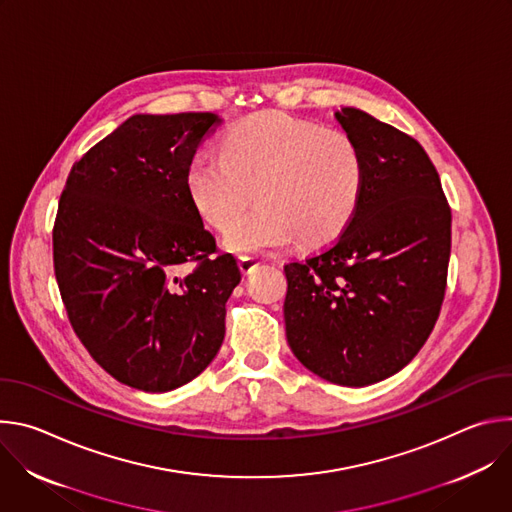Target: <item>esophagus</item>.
<instances>
[{
    "mask_svg": "<svg viewBox=\"0 0 512 512\" xmlns=\"http://www.w3.org/2000/svg\"><path fill=\"white\" fill-rule=\"evenodd\" d=\"M257 265H259V259L257 257H241L239 259V267H241V271H243V275H249V273H253L255 269H257Z\"/></svg>",
    "mask_w": 512,
    "mask_h": 512,
    "instance_id": "obj_1",
    "label": "esophagus"
}]
</instances>
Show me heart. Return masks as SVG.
I'll return each instance as SVG.
<instances>
[{
    "label": "heart",
    "mask_w": 512,
    "mask_h": 512,
    "mask_svg": "<svg viewBox=\"0 0 512 512\" xmlns=\"http://www.w3.org/2000/svg\"><path fill=\"white\" fill-rule=\"evenodd\" d=\"M364 180L367 164L352 135L279 111L243 119L225 135L223 152L200 150L186 170L194 208L221 231L258 190L262 204L225 237L233 253L273 249L291 237L304 245L336 237L358 208Z\"/></svg>",
    "instance_id": "1"
}]
</instances>
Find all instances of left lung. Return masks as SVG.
<instances>
[{
    "instance_id": "8db88e82",
    "label": "left lung",
    "mask_w": 512,
    "mask_h": 512,
    "mask_svg": "<svg viewBox=\"0 0 512 512\" xmlns=\"http://www.w3.org/2000/svg\"><path fill=\"white\" fill-rule=\"evenodd\" d=\"M334 117L360 145L367 180L338 241L283 267V320L308 371L367 387L407 367L440 316L452 212L413 137L356 107Z\"/></svg>"
}]
</instances>
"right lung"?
<instances>
[{
    "label": "right lung",
    "instance_id": "1",
    "mask_svg": "<svg viewBox=\"0 0 512 512\" xmlns=\"http://www.w3.org/2000/svg\"><path fill=\"white\" fill-rule=\"evenodd\" d=\"M214 113H137L75 166L58 202L54 273L79 340L119 383L166 393L198 377L225 338L241 281L194 208L186 170ZM197 267L178 276L182 262Z\"/></svg>",
    "mask_w": 512,
    "mask_h": 512
}]
</instances>
